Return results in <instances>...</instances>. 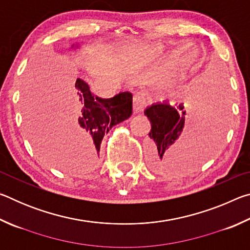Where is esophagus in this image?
<instances>
[{
	"instance_id": "34e87169",
	"label": "esophagus",
	"mask_w": 250,
	"mask_h": 250,
	"mask_svg": "<svg viewBox=\"0 0 250 250\" xmlns=\"http://www.w3.org/2000/svg\"><path fill=\"white\" fill-rule=\"evenodd\" d=\"M146 105V95L145 91H138L134 94L133 110L135 113L142 111Z\"/></svg>"
}]
</instances>
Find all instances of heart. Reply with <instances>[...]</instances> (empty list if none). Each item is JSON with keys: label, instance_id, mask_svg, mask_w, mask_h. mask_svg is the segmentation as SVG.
Here are the masks:
<instances>
[{"label": "heart", "instance_id": "1", "mask_svg": "<svg viewBox=\"0 0 250 250\" xmlns=\"http://www.w3.org/2000/svg\"><path fill=\"white\" fill-rule=\"evenodd\" d=\"M163 46L162 45H152V46H146V47L142 48L141 52L137 53L135 56L132 57V61L131 62L134 66H142L146 65L147 62H150L159 57L161 54L163 53Z\"/></svg>", "mask_w": 250, "mask_h": 250}]
</instances>
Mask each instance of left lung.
<instances>
[{
    "mask_svg": "<svg viewBox=\"0 0 250 250\" xmlns=\"http://www.w3.org/2000/svg\"><path fill=\"white\" fill-rule=\"evenodd\" d=\"M201 92L198 89L192 103L193 125L186 131V110L183 104L171 105L163 101L145 110V115L151 122L149 137L152 142L147 146V152L150 167L154 171L177 172L206 158L207 146L221 128L222 109L215 96L206 98Z\"/></svg>",
    "mask_w": 250,
    "mask_h": 250,
    "instance_id": "8db88e82",
    "label": "left lung"
}]
</instances>
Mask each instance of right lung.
Returning a JSON list of instances; mask_svg holds the SVG:
<instances>
[{"instance_id": "right-lung-1", "label": "right lung", "mask_w": 250, "mask_h": 250, "mask_svg": "<svg viewBox=\"0 0 250 250\" xmlns=\"http://www.w3.org/2000/svg\"><path fill=\"white\" fill-rule=\"evenodd\" d=\"M71 48H79V45L73 44ZM75 100L79 108V117L75 121V133L88 149L91 164H96L104 135L113 125L132 115V94L125 91L109 99L99 98L91 94L89 84L77 78Z\"/></svg>"}]
</instances>
